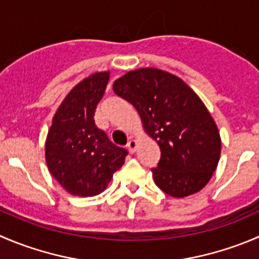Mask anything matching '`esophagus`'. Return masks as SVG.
I'll return each instance as SVG.
<instances>
[{
    "instance_id": "obj_1",
    "label": "esophagus",
    "mask_w": 259,
    "mask_h": 259,
    "mask_svg": "<svg viewBox=\"0 0 259 259\" xmlns=\"http://www.w3.org/2000/svg\"><path fill=\"white\" fill-rule=\"evenodd\" d=\"M127 149H129L130 153H135V149H137V140L130 139L129 143H127Z\"/></svg>"
}]
</instances>
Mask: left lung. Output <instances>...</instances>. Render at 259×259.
<instances>
[{"instance_id": "1", "label": "left lung", "mask_w": 259, "mask_h": 259, "mask_svg": "<svg viewBox=\"0 0 259 259\" xmlns=\"http://www.w3.org/2000/svg\"><path fill=\"white\" fill-rule=\"evenodd\" d=\"M112 89L137 109L159 145L160 159L152 168L155 185L172 197L202 190L218 167L222 140L200 97L177 76L157 68L127 72Z\"/></svg>"}]
</instances>
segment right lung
<instances>
[{"label":"right lung","instance_id":"right-lung-1","mask_svg":"<svg viewBox=\"0 0 259 259\" xmlns=\"http://www.w3.org/2000/svg\"><path fill=\"white\" fill-rule=\"evenodd\" d=\"M110 72L87 77L58 107L45 142V160L53 177L74 196H96L124 164L127 152L95 124Z\"/></svg>","mask_w":259,"mask_h":259}]
</instances>
